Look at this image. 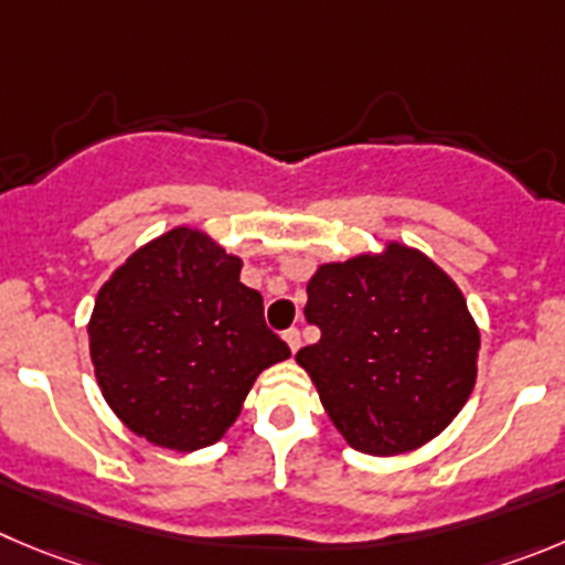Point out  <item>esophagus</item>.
Here are the masks:
<instances>
[{
    "instance_id": "34e87169",
    "label": "esophagus",
    "mask_w": 565,
    "mask_h": 565,
    "mask_svg": "<svg viewBox=\"0 0 565 565\" xmlns=\"http://www.w3.org/2000/svg\"><path fill=\"white\" fill-rule=\"evenodd\" d=\"M284 340H287L289 351H292V354H295V351H298V348H300V331L298 329H287V331H284Z\"/></svg>"
}]
</instances>
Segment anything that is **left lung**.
<instances>
[{
    "mask_svg": "<svg viewBox=\"0 0 565 565\" xmlns=\"http://www.w3.org/2000/svg\"><path fill=\"white\" fill-rule=\"evenodd\" d=\"M307 292L320 340L295 360L356 451L402 455L455 420L477 382L479 331L435 262L393 242L382 256L323 265Z\"/></svg>",
    "mask_w": 565,
    "mask_h": 565,
    "instance_id": "left-lung-1",
    "label": "left lung"
}]
</instances>
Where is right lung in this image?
<instances>
[{
	"label": "right lung",
	"mask_w": 565,
	"mask_h": 565,
	"mask_svg": "<svg viewBox=\"0 0 565 565\" xmlns=\"http://www.w3.org/2000/svg\"><path fill=\"white\" fill-rule=\"evenodd\" d=\"M242 262L205 234L175 228L105 281L88 323L105 402L145 440L175 451L217 443L265 367L289 348Z\"/></svg>",
	"instance_id": "1"
}]
</instances>
